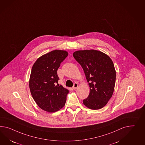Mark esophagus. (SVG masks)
<instances>
[{
	"label": "esophagus",
	"instance_id": "esophagus-1",
	"mask_svg": "<svg viewBox=\"0 0 145 145\" xmlns=\"http://www.w3.org/2000/svg\"><path fill=\"white\" fill-rule=\"evenodd\" d=\"M78 87V84L77 83H74V86H73V89H77V88Z\"/></svg>",
	"mask_w": 145,
	"mask_h": 145
}]
</instances>
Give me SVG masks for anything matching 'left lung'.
Returning <instances> with one entry per match:
<instances>
[{"label": "left lung", "mask_w": 145, "mask_h": 145, "mask_svg": "<svg viewBox=\"0 0 145 145\" xmlns=\"http://www.w3.org/2000/svg\"><path fill=\"white\" fill-rule=\"evenodd\" d=\"M74 59L82 66L89 83V96L83 100L84 105L93 110L99 109L107 104L114 91L116 71L109 56L96 50H78Z\"/></svg>", "instance_id": "obj_1"}]
</instances>
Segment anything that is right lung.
Wrapping results in <instances>:
<instances>
[{
  "instance_id": "add662e5",
  "label": "right lung",
  "mask_w": 145,
  "mask_h": 145,
  "mask_svg": "<svg viewBox=\"0 0 145 145\" xmlns=\"http://www.w3.org/2000/svg\"><path fill=\"white\" fill-rule=\"evenodd\" d=\"M68 55L65 50H53L40 57L32 67L30 93L38 106L46 112H57L66 103L69 90L58 84L57 71Z\"/></svg>"
}]
</instances>
